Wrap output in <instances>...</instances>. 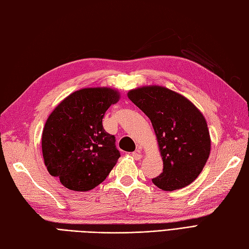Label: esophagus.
Here are the masks:
<instances>
[{
    "label": "esophagus",
    "mask_w": 249,
    "mask_h": 249,
    "mask_svg": "<svg viewBox=\"0 0 249 249\" xmlns=\"http://www.w3.org/2000/svg\"><path fill=\"white\" fill-rule=\"evenodd\" d=\"M132 156H133V159L136 160H142V150L137 149L136 151H134V152L132 153Z\"/></svg>",
    "instance_id": "1"
}]
</instances>
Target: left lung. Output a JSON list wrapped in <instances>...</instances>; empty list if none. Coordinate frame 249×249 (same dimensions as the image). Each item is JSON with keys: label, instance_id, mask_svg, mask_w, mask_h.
Returning a JSON list of instances; mask_svg holds the SVG:
<instances>
[{"label": "left lung", "instance_id": "left-lung-1", "mask_svg": "<svg viewBox=\"0 0 249 249\" xmlns=\"http://www.w3.org/2000/svg\"><path fill=\"white\" fill-rule=\"evenodd\" d=\"M128 97L149 117L159 142L163 169L153 184L165 191L191 184L210 154L204 115L189 99L165 87L137 88L129 90Z\"/></svg>", "mask_w": 249, "mask_h": 249}]
</instances>
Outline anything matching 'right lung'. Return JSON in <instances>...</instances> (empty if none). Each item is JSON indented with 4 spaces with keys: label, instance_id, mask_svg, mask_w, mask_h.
Wrapping results in <instances>:
<instances>
[{
    "label": "right lung",
    "instance_id": "right-lung-1",
    "mask_svg": "<svg viewBox=\"0 0 249 249\" xmlns=\"http://www.w3.org/2000/svg\"><path fill=\"white\" fill-rule=\"evenodd\" d=\"M120 98L111 88H86L54 107L42 133L47 171L74 191L92 190L104 181L119 159L115 136L102 125L107 110Z\"/></svg>",
    "mask_w": 249,
    "mask_h": 249
}]
</instances>
